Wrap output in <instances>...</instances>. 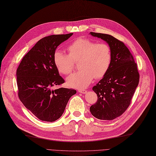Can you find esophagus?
<instances>
[{"label":"esophagus","instance_id":"obj_1","mask_svg":"<svg viewBox=\"0 0 156 156\" xmlns=\"http://www.w3.org/2000/svg\"><path fill=\"white\" fill-rule=\"evenodd\" d=\"M78 91L79 92H80V93H82V94H86L87 92V90H84V89H79Z\"/></svg>","mask_w":156,"mask_h":156}]
</instances>
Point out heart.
<instances>
[{
    "mask_svg": "<svg viewBox=\"0 0 156 156\" xmlns=\"http://www.w3.org/2000/svg\"><path fill=\"white\" fill-rule=\"evenodd\" d=\"M68 54L56 50L53 60L61 74L68 75L74 68L75 62H79V71L67 78L68 85L73 88H83L90 85L94 78L104 77L110 67L112 54L109 46L86 38H80L67 47Z\"/></svg>",
    "mask_w": 156,
    "mask_h": 156,
    "instance_id": "heart-1",
    "label": "heart"
}]
</instances>
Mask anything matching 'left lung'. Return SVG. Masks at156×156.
<instances>
[{"instance_id":"left-lung-1","label":"left lung","mask_w":156,"mask_h":156,"mask_svg":"<svg viewBox=\"0 0 156 156\" xmlns=\"http://www.w3.org/2000/svg\"><path fill=\"white\" fill-rule=\"evenodd\" d=\"M90 34L106 41L112 60L108 72L93 87L98 100L90 106L91 114L101 120H113L125 112L139 83L140 75L134 58L125 44L108 34Z\"/></svg>"}]
</instances>
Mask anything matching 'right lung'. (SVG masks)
<instances>
[{"mask_svg": "<svg viewBox=\"0 0 156 156\" xmlns=\"http://www.w3.org/2000/svg\"><path fill=\"white\" fill-rule=\"evenodd\" d=\"M72 35H52L41 39L23 56L17 69L19 98L41 121L58 119L69 98L77 92L72 88L52 89L64 83L54 65V52Z\"/></svg>", "mask_w": 156, "mask_h": 156, "instance_id": "right-lung-1", "label": "right lung"}]
</instances>
